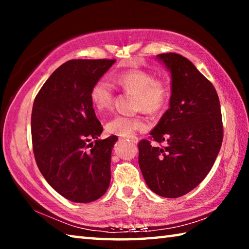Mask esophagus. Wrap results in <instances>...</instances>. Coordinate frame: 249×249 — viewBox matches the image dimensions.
<instances>
[{
  "label": "esophagus",
  "mask_w": 249,
  "mask_h": 249,
  "mask_svg": "<svg viewBox=\"0 0 249 249\" xmlns=\"http://www.w3.org/2000/svg\"><path fill=\"white\" fill-rule=\"evenodd\" d=\"M128 141H129V142H132L133 144H138V138H137L136 136H132V137H129V138H128Z\"/></svg>",
  "instance_id": "obj_1"
}]
</instances>
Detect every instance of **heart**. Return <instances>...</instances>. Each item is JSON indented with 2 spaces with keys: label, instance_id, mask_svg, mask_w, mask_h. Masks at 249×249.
<instances>
[{
  "label": "heart",
  "instance_id": "b5f03b06",
  "mask_svg": "<svg viewBox=\"0 0 249 249\" xmlns=\"http://www.w3.org/2000/svg\"><path fill=\"white\" fill-rule=\"evenodd\" d=\"M115 81L127 93L135 94V109L147 113H157L166 107L169 89L165 81L149 72L141 70L117 74ZM114 93L107 79L96 81L90 91V100L99 115H103L112 107ZM147 128V122L140 116L128 117L117 115L105 125L107 132L122 137H130L138 130Z\"/></svg>",
  "mask_w": 249,
  "mask_h": 249
}]
</instances>
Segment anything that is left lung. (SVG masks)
Returning a JSON list of instances; mask_svg holds the SVG:
<instances>
[{"mask_svg": "<svg viewBox=\"0 0 249 249\" xmlns=\"http://www.w3.org/2000/svg\"><path fill=\"white\" fill-rule=\"evenodd\" d=\"M171 77L169 108L150 132L162 147L142 140L138 163L156 195L179 197L199 185L220 153L223 125L215 89L196 66L181 54H157Z\"/></svg>", "mask_w": 249, "mask_h": 249, "instance_id": "8db88e82", "label": "left lung"}]
</instances>
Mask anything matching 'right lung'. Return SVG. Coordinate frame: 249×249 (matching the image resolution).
Masks as SVG:
<instances>
[{"instance_id":"add662e5","label":"right lung","mask_w":249,"mask_h":249,"mask_svg":"<svg viewBox=\"0 0 249 249\" xmlns=\"http://www.w3.org/2000/svg\"><path fill=\"white\" fill-rule=\"evenodd\" d=\"M114 64V59L67 61L34 101L31 123L37 166L53 189L77 203L100 199L111 181V154L117 137L99 140L103 128L90 91Z\"/></svg>"}]
</instances>
